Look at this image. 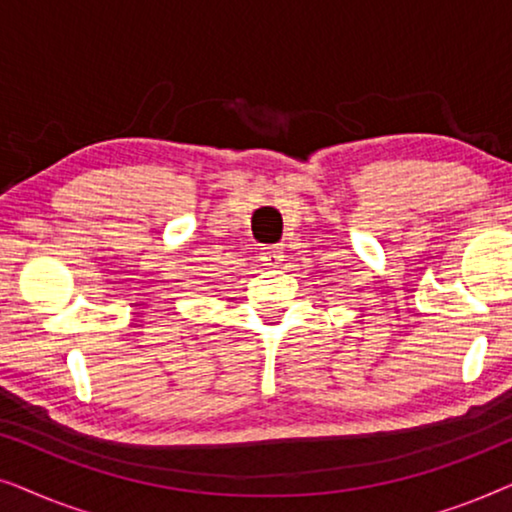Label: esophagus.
I'll return each mask as SVG.
<instances>
[{
    "instance_id": "esophagus-1",
    "label": "esophagus",
    "mask_w": 512,
    "mask_h": 512,
    "mask_svg": "<svg viewBox=\"0 0 512 512\" xmlns=\"http://www.w3.org/2000/svg\"><path fill=\"white\" fill-rule=\"evenodd\" d=\"M258 258H261L265 268H279L284 261V251L279 247H263L261 254H258Z\"/></svg>"
}]
</instances>
